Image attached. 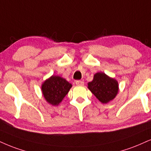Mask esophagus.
I'll use <instances>...</instances> for the list:
<instances>
[{
  "label": "esophagus",
  "mask_w": 151,
  "mask_h": 151,
  "mask_svg": "<svg viewBox=\"0 0 151 151\" xmlns=\"http://www.w3.org/2000/svg\"><path fill=\"white\" fill-rule=\"evenodd\" d=\"M76 84L78 85V86H83L84 85V82L82 81H76Z\"/></svg>",
  "instance_id": "34e87169"
}]
</instances>
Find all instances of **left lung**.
<instances>
[{"label": "left lung", "instance_id": "left-lung-1", "mask_svg": "<svg viewBox=\"0 0 151 151\" xmlns=\"http://www.w3.org/2000/svg\"><path fill=\"white\" fill-rule=\"evenodd\" d=\"M88 88L101 103L106 104L113 99L118 94V83L104 73H97L94 79L88 83Z\"/></svg>", "mask_w": 151, "mask_h": 151}]
</instances>
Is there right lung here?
<instances>
[{"label": "right lung", "instance_id": "1", "mask_svg": "<svg viewBox=\"0 0 151 151\" xmlns=\"http://www.w3.org/2000/svg\"><path fill=\"white\" fill-rule=\"evenodd\" d=\"M72 85L57 76H52L42 85V92L48 103L58 105L68 94Z\"/></svg>", "mask_w": 151, "mask_h": 151}]
</instances>
